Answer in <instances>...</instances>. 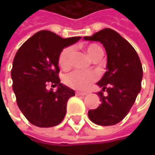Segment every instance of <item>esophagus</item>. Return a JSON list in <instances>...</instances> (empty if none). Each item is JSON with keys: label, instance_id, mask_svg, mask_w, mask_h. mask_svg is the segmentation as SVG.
Listing matches in <instances>:
<instances>
[{"label": "esophagus", "instance_id": "esophagus-1", "mask_svg": "<svg viewBox=\"0 0 155 155\" xmlns=\"http://www.w3.org/2000/svg\"><path fill=\"white\" fill-rule=\"evenodd\" d=\"M76 95H77V96H86L87 93L86 92H80V91H77V92H76Z\"/></svg>", "mask_w": 155, "mask_h": 155}]
</instances>
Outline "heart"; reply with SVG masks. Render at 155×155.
<instances>
[{"label":"heart","instance_id":"heart-1","mask_svg":"<svg viewBox=\"0 0 155 155\" xmlns=\"http://www.w3.org/2000/svg\"><path fill=\"white\" fill-rule=\"evenodd\" d=\"M101 49V47L97 45H89L86 46V51L88 55L92 59L97 52ZM73 55L72 47L64 48L58 57V64L64 70H67L71 67V59ZM97 76L93 71H82L76 70L64 76V82L69 87L76 90H86L94 81L97 79Z\"/></svg>","mask_w":155,"mask_h":155}]
</instances>
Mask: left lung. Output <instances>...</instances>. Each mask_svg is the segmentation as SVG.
<instances>
[{"label":"left lung","instance_id":"obj_1","mask_svg":"<svg viewBox=\"0 0 155 155\" xmlns=\"http://www.w3.org/2000/svg\"><path fill=\"white\" fill-rule=\"evenodd\" d=\"M84 40L99 41L107 53L106 72L97 82L103 91L97 93L101 104L89 110L90 120L101 126H111L120 122L128 115L141 89L142 65L134 47L119 33L104 28Z\"/></svg>","mask_w":155,"mask_h":155}]
</instances>
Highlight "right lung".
<instances>
[{
  "instance_id": "right-lung-1",
  "label": "right lung",
  "mask_w": 155,
  "mask_h": 155,
  "mask_svg": "<svg viewBox=\"0 0 155 155\" xmlns=\"http://www.w3.org/2000/svg\"><path fill=\"white\" fill-rule=\"evenodd\" d=\"M80 39H63L43 30L29 38L16 52L11 71L13 90L19 109L33 125L49 128L63 121L67 101L75 92L60 83L58 57L64 47ZM49 83L58 86L55 93L46 89Z\"/></svg>"
}]
</instances>
